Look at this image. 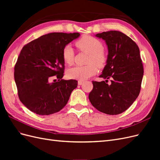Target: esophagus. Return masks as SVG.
<instances>
[{
  "mask_svg": "<svg viewBox=\"0 0 160 160\" xmlns=\"http://www.w3.org/2000/svg\"><path fill=\"white\" fill-rule=\"evenodd\" d=\"M83 83H84V81H81V80H79V81H78V85H82L83 84Z\"/></svg>",
  "mask_w": 160,
  "mask_h": 160,
  "instance_id": "1",
  "label": "esophagus"
}]
</instances>
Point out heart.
Wrapping results in <instances>:
<instances>
[{
  "label": "heart",
  "mask_w": 160,
  "mask_h": 160,
  "mask_svg": "<svg viewBox=\"0 0 160 160\" xmlns=\"http://www.w3.org/2000/svg\"><path fill=\"white\" fill-rule=\"evenodd\" d=\"M76 46L81 51L89 53L88 62L85 66H75L67 71V75L69 79L83 81L98 72V66L105 65L107 56L103 50V44L98 38L92 36H84L76 42ZM64 62L67 65H71L74 59V50L70 45L64 47L62 52Z\"/></svg>",
  "instance_id": "obj_1"
}]
</instances>
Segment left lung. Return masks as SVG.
Wrapping results in <instances>:
<instances>
[{
  "mask_svg": "<svg viewBox=\"0 0 160 160\" xmlns=\"http://www.w3.org/2000/svg\"><path fill=\"white\" fill-rule=\"evenodd\" d=\"M108 46L106 65L99 77L105 81H92L91 103L101 112L118 115L127 110L138 97L143 67L138 46L132 38L118 31L96 34ZM111 78L112 83H106Z\"/></svg>",
  "mask_w": 160,
  "mask_h": 160,
  "instance_id": "8db88e82",
  "label": "left lung"
}]
</instances>
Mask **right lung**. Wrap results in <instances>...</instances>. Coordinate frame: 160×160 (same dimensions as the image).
I'll use <instances>...</instances> for the list:
<instances>
[{"instance_id":"obj_1","label":"right lung","mask_w":160,"mask_h":160,"mask_svg":"<svg viewBox=\"0 0 160 160\" xmlns=\"http://www.w3.org/2000/svg\"><path fill=\"white\" fill-rule=\"evenodd\" d=\"M79 32H51L24 46L14 67V77L18 98L32 112L48 115L58 112L68 102L77 81L64 80L65 45L79 37ZM56 75L59 80L51 83Z\"/></svg>"}]
</instances>
